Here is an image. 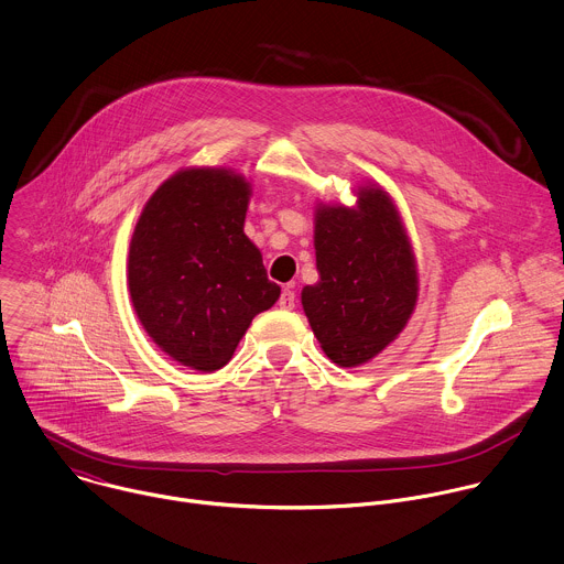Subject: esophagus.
Masks as SVG:
<instances>
[{"mask_svg": "<svg viewBox=\"0 0 564 564\" xmlns=\"http://www.w3.org/2000/svg\"><path fill=\"white\" fill-rule=\"evenodd\" d=\"M294 301H296V294H294V290H290V288H285V290L281 292V296H279V305H281L283 310H292V307H294Z\"/></svg>", "mask_w": 564, "mask_h": 564, "instance_id": "1", "label": "esophagus"}]
</instances>
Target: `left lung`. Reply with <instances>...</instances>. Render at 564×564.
Segmentation results:
<instances>
[{
    "instance_id": "1",
    "label": "left lung",
    "mask_w": 564,
    "mask_h": 564,
    "mask_svg": "<svg viewBox=\"0 0 564 564\" xmlns=\"http://www.w3.org/2000/svg\"><path fill=\"white\" fill-rule=\"evenodd\" d=\"M356 208L318 206V281L301 303L327 358L356 367L381 354L408 325L419 299L416 259L390 195L358 187Z\"/></svg>"
}]
</instances>
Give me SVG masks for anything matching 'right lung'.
<instances>
[{
	"label": "right lung",
	"instance_id": "1",
	"mask_svg": "<svg viewBox=\"0 0 564 564\" xmlns=\"http://www.w3.org/2000/svg\"><path fill=\"white\" fill-rule=\"evenodd\" d=\"M246 176L226 167L178 170L148 199L128 257L134 312L174 360L221 369L252 318L281 288L246 237Z\"/></svg>",
	"mask_w": 564,
	"mask_h": 564
}]
</instances>
